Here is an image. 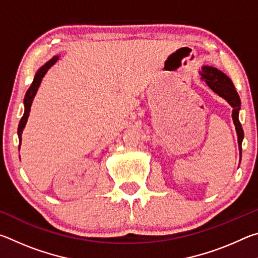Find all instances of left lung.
I'll use <instances>...</instances> for the list:
<instances>
[{
  "mask_svg": "<svg viewBox=\"0 0 258 258\" xmlns=\"http://www.w3.org/2000/svg\"><path fill=\"white\" fill-rule=\"evenodd\" d=\"M200 76L203 80H205L206 84L211 87L214 92L217 93L221 98L228 101V103L232 107V119L235 126V131H237L238 135V145H239V151H240V159H241V143L243 140V131L241 127V124L239 121V111H240V98L235 91V87L233 85L232 81L225 75L223 72L218 71L217 68L213 66H208L205 64L199 72Z\"/></svg>",
  "mask_w": 258,
  "mask_h": 258,
  "instance_id": "8db88e82",
  "label": "left lung"
}]
</instances>
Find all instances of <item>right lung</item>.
Returning <instances> with one entry per match:
<instances>
[{"label":"right lung","mask_w":258,"mask_h":258,"mask_svg":"<svg viewBox=\"0 0 258 258\" xmlns=\"http://www.w3.org/2000/svg\"><path fill=\"white\" fill-rule=\"evenodd\" d=\"M59 60V55H54L53 58L51 60L47 61L45 64H43V66L38 69L35 74L34 76V81L32 83V85L28 89L27 92H26L25 95V99H24V107H25V111H24V115L21 117V119L19 121V126H18V138H19V149H20V143H21V134H23V131L26 126V123H27L28 120V116H29V112H30V107H32V103H33V100L35 98V95H36V92L38 90V87L41 85V82H42V78L44 77V75L46 74V72L49 71V69L53 66V64L56 62V61Z\"/></svg>","instance_id":"1"}]
</instances>
